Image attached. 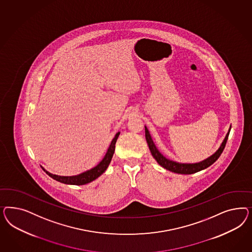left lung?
Returning a JSON list of instances; mask_svg holds the SVG:
<instances>
[{
  "mask_svg": "<svg viewBox=\"0 0 252 252\" xmlns=\"http://www.w3.org/2000/svg\"><path fill=\"white\" fill-rule=\"evenodd\" d=\"M231 130V127L229 129L227 135L225 136L224 140L222 141L221 147L218 149V151L216 153H214V155H212L211 157H209L206 160H202L198 163H192V164H188V163H179V162H176V161H173V160H168L165 157H163L159 151L157 150V148L154 145L153 143V139L150 136V133L147 129V127L145 126V137L146 140H147V143L149 145V148L151 150V153L153 154L154 159L158 161V163L161 165L162 167L167 169L171 172H174L176 174H182V175H191V174H194V173H197L199 172L203 169H206L207 167L211 166L214 162H215L216 160H218V158L221 156V153L223 152V149L226 145V142H227V139H228L229 132Z\"/></svg>",
  "mask_w": 252,
  "mask_h": 252,
  "instance_id": "1",
  "label": "left lung"
}]
</instances>
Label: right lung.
<instances>
[{
    "label": "right lung",
    "instance_id": "add662e5",
    "mask_svg": "<svg viewBox=\"0 0 252 252\" xmlns=\"http://www.w3.org/2000/svg\"><path fill=\"white\" fill-rule=\"evenodd\" d=\"M119 135H120L119 132L115 135V137H114L113 141L111 142V145L109 147L106 154H105V156H104L102 160L99 162L97 166L92 168L91 170L84 172V173H82L78 176H56V175H53V174H51V173H49V172L44 170L46 174L49 175V176H51L52 178H54V180L59 181L61 183L68 184V185H77V186L91 183L92 181L95 180L96 178H98L101 174H103L105 172L107 167H108V165L110 164L111 160L113 158V155L115 153V143H116V140L119 137Z\"/></svg>",
    "mask_w": 252,
    "mask_h": 252
}]
</instances>
